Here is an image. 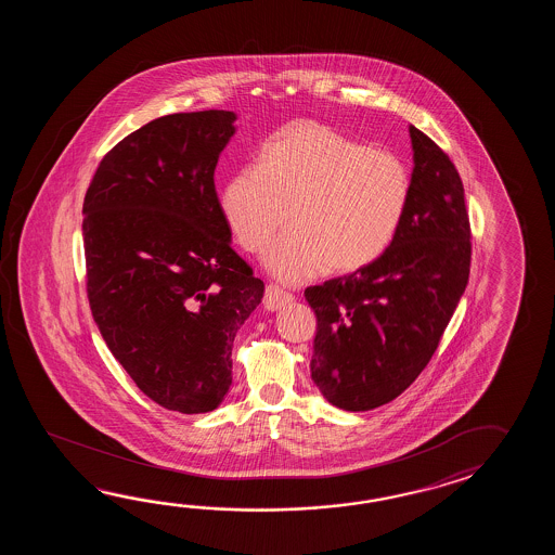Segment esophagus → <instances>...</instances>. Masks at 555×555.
I'll return each mask as SVG.
<instances>
[{
	"label": "esophagus",
	"instance_id": "obj_1",
	"mask_svg": "<svg viewBox=\"0 0 555 555\" xmlns=\"http://www.w3.org/2000/svg\"><path fill=\"white\" fill-rule=\"evenodd\" d=\"M294 299V295L282 289L280 285H268V287H266V294H263V307H266L268 311H278V309H282V307L292 306Z\"/></svg>",
	"mask_w": 555,
	"mask_h": 555
}]
</instances>
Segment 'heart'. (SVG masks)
I'll return each mask as SVG.
<instances>
[{
    "label": "heart",
    "instance_id": "obj_1",
    "mask_svg": "<svg viewBox=\"0 0 555 555\" xmlns=\"http://www.w3.org/2000/svg\"><path fill=\"white\" fill-rule=\"evenodd\" d=\"M413 196L406 163L315 120H295L261 146L258 165L225 182L222 212L240 246L260 251L289 218L263 263L282 282L377 261L401 230Z\"/></svg>",
    "mask_w": 555,
    "mask_h": 555
}]
</instances>
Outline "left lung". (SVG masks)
Wrapping results in <instances>:
<instances>
[{
	"mask_svg": "<svg viewBox=\"0 0 555 555\" xmlns=\"http://www.w3.org/2000/svg\"><path fill=\"white\" fill-rule=\"evenodd\" d=\"M413 196L389 249L351 275L307 287L318 318L311 378L343 411L397 399L421 375L470 273V224L456 166L409 127Z\"/></svg>",
	"mask_w": 555,
	"mask_h": 555,
	"instance_id": "8db88e82",
	"label": "left lung"
}]
</instances>
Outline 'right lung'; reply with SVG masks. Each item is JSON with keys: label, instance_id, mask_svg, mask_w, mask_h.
<instances>
[{"label": "right lung", "instance_id": "obj_1", "mask_svg": "<svg viewBox=\"0 0 555 555\" xmlns=\"http://www.w3.org/2000/svg\"><path fill=\"white\" fill-rule=\"evenodd\" d=\"M232 111L154 118L106 154L85 194L87 294L106 347L168 411L210 413L263 282L232 249L214 170Z\"/></svg>", "mask_w": 555, "mask_h": 555}]
</instances>
